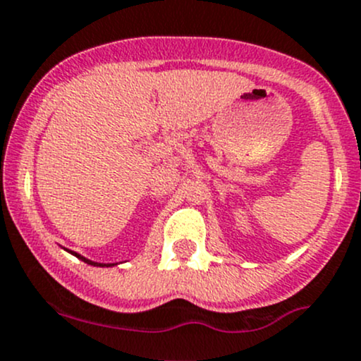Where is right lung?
<instances>
[{
  "mask_svg": "<svg viewBox=\"0 0 361 361\" xmlns=\"http://www.w3.org/2000/svg\"><path fill=\"white\" fill-rule=\"evenodd\" d=\"M66 251H69V250H66ZM69 253H71V255H75L76 258H80V260H82V262H85V264H89V265H94V267H111V265H115V264H99V262H92V260H89V258L82 257V255L75 253V251H69Z\"/></svg>",
  "mask_w": 361,
  "mask_h": 361,
  "instance_id": "right-lung-1",
  "label": "right lung"
}]
</instances>
